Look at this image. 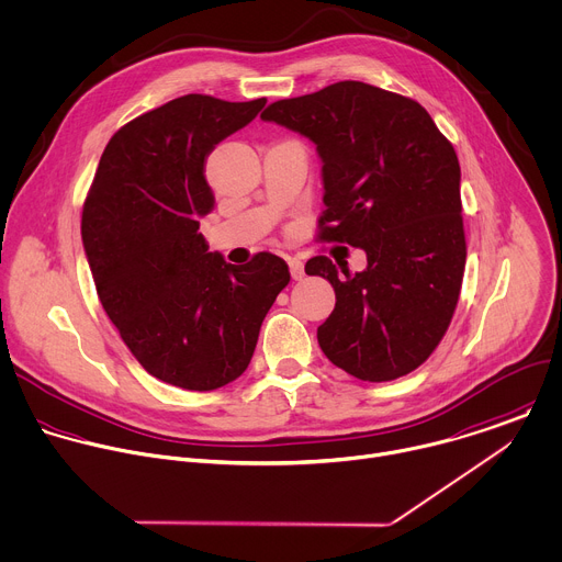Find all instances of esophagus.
<instances>
[{"label": "esophagus", "mask_w": 562, "mask_h": 562, "mask_svg": "<svg viewBox=\"0 0 562 562\" xmlns=\"http://www.w3.org/2000/svg\"><path fill=\"white\" fill-rule=\"evenodd\" d=\"M288 266H290V274L294 281H301L305 277V266L299 259H290Z\"/></svg>", "instance_id": "esophagus-1"}]
</instances>
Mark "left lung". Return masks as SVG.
Returning a JSON list of instances; mask_svg holds the SVG:
<instances>
[{"mask_svg":"<svg viewBox=\"0 0 562 562\" xmlns=\"http://www.w3.org/2000/svg\"><path fill=\"white\" fill-rule=\"evenodd\" d=\"M261 119L316 145L325 189L318 241L367 252V268H342L345 278L325 255L305 263L336 292L316 334L323 353L367 382L411 373L443 338L465 268L452 145L417 101L360 81L277 101Z\"/></svg>","mask_w":562,"mask_h":562,"instance_id":"left-lung-1","label":"left lung"}]
</instances>
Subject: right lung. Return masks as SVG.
Wrapping results in <instances>:
<instances>
[{
    "label": "right lung",
    "instance_id": "right-lung-1",
    "mask_svg": "<svg viewBox=\"0 0 562 562\" xmlns=\"http://www.w3.org/2000/svg\"><path fill=\"white\" fill-rule=\"evenodd\" d=\"M263 105L187 94L130 121L110 138L83 204L103 310L154 378L187 391H213L246 371L290 283L281 257L257 252L233 266L198 233L215 204L206 156Z\"/></svg>",
    "mask_w": 562,
    "mask_h": 562
}]
</instances>
